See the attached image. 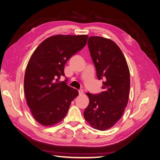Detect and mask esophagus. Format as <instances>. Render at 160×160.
Listing matches in <instances>:
<instances>
[{
    "mask_svg": "<svg viewBox=\"0 0 160 160\" xmlns=\"http://www.w3.org/2000/svg\"><path fill=\"white\" fill-rule=\"evenodd\" d=\"M78 92H79V95H80V96L83 95V93H84V91L82 90H78Z\"/></svg>",
    "mask_w": 160,
    "mask_h": 160,
    "instance_id": "1",
    "label": "esophagus"
}]
</instances>
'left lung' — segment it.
I'll return each instance as SVG.
<instances>
[{
    "label": "left lung",
    "instance_id": "obj_1",
    "mask_svg": "<svg viewBox=\"0 0 160 160\" xmlns=\"http://www.w3.org/2000/svg\"><path fill=\"white\" fill-rule=\"evenodd\" d=\"M88 48L102 92L87 93L89 105L84 111L86 121L95 129L105 131L119 121L127 107L130 91V72L126 58L114 41L99 36L88 38Z\"/></svg>",
    "mask_w": 160,
    "mask_h": 160
}]
</instances>
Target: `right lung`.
Here are the masks:
<instances>
[{
	"instance_id": "add662e5",
	"label": "right lung",
	"mask_w": 160,
	"mask_h": 160,
	"mask_svg": "<svg viewBox=\"0 0 160 160\" xmlns=\"http://www.w3.org/2000/svg\"><path fill=\"white\" fill-rule=\"evenodd\" d=\"M87 35H56L45 39L32 55L24 76L27 105L41 125L51 127L67 115L78 92L59 81L69 58L87 43Z\"/></svg>"
}]
</instances>
